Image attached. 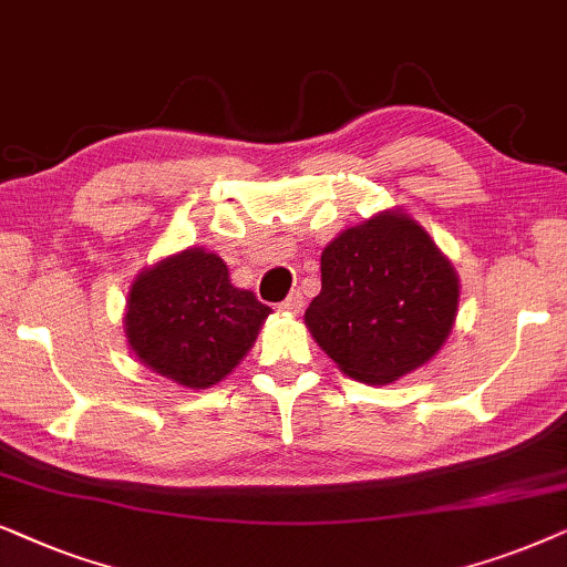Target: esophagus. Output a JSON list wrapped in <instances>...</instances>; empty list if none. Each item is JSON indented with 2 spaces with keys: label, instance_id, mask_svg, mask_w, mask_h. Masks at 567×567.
I'll list each match as a JSON object with an SVG mask.
<instances>
[{
  "label": "esophagus",
  "instance_id": "1",
  "mask_svg": "<svg viewBox=\"0 0 567 567\" xmlns=\"http://www.w3.org/2000/svg\"><path fill=\"white\" fill-rule=\"evenodd\" d=\"M277 308L282 313H300V311H303V296H300V292H292V296L285 298Z\"/></svg>",
  "mask_w": 567,
  "mask_h": 567
}]
</instances>
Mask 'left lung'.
Wrapping results in <instances>:
<instances>
[{
  "instance_id": "obj_1",
  "label": "left lung",
  "mask_w": 567,
  "mask_h": 567,
  "mask_svg": "<svg viewBox=\"0 0 567 567\" xmlns=\"http://www.w3.org/2000/svg\"><path fill=\"white\" fill-rule=\"evenodd\" d=\"M458 277L417 220L379 213L321 254V292L306 327L339 371L391 383L433 358L454 329Z\"/></svg>"
}]
</instances>
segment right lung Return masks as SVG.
Returning <instances> with one entry per match:
<instances>
[{
    "label": "right lung",
    "mask_w": 567,
    "mask_h": 567,
    "mask_svg": "<svg viewBox=\"0 0 567 567\" xmlns=\"http://www.w3.org/2000/svg\"><path fill=\"white\" fill-rule=\"evenodd\" d=\"M271 313L230 282L220 256L186 248L140 271L126 300L124 331L134 354L186 389L223 381L244 360Z\"/></svg>",
    "instance_id": "add662e5"
}]
</instances>
